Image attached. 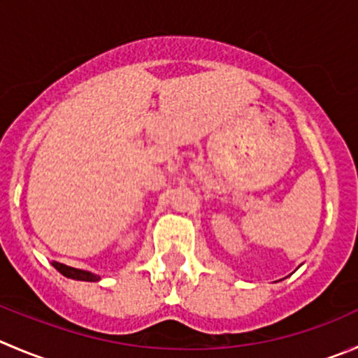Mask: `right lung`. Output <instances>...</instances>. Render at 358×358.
Segmentation results:
<instances>
[{
	"label": "right lung",
	"mask_w": 358,
	"mask_h": 358,
	"mask_svg": "<svg viewBox=\"0 0 358 358\" xmlns=\"http://www.w3.org/2000/svg\"><path fill=\"white\" fill-rule=\"evenodd\" d=\"M52 266H54L61 275H64L66 278L80 280V282H98V280H101L98 275H92V273L89 271H82V269H76V267H69L61 262H52Z\"/></svg>",
	"instance_id": "right-lung-1"
}]
</instances>
